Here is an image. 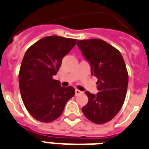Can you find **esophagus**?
Here are the masks:
<instances>
[{
    "instance_id": "obj_1",
    "label": "esophagus",
    "mask_w": 149,
    "mask_h": 149,
    "mask_svg": "<svg viewBox=\"0 0 149 149\" xmlns=\"http://www.w3.org/2000/svg\"><path fill=\"white\" fill-rule=\"evenodd\" d=\"M81 93H82V92H81V91H80L79 89H77L76 90H75V95H76V96H77V95L81 94Z\"/></svg>"
}]
</instances>
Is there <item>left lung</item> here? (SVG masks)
I'll use <instances>...</instances> for the list:
<instances>
[{"mask_svg": "<svg viewBox=\"0 0 149 149\" xmlns=\"http://www.w3.org/2000/svg\"><path fill=\"white\" fill-rule=\"evenodd\" d=\"M77 44L97 79L98 93L85 92L89 102L82 112L93 123L103 124L118 114L124 102L128 85L125 62L118 50L99 38L79 40Z\"/></svg>", "mask_w": 149, "mask_h": 149, "instance_id": "1", "label": "left lung"}]
</instances>
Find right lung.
<instances>
[{
	"label": "right lung",
	"instance_id": "right-lung-1",
	"mask_svg": "<svg viewBox=\"0 0 149 149\" xmlns=\"http://www.w3.org/2000/svg\"><path fill=\"white\" fill-rule=\"evenodd\" d=\"M76 42L74 38L47 36L25 53L18 75L19 89L26 110L38 121L51 123L57 119L68 101L74 96L73 87H62L52 77Z\"/></svg>",
	"mask_w": 149,
	"mask_h": 149
}]
</instances>
